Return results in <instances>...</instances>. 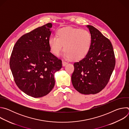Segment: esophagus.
<instances>
[{"label":"esophagus","instance_id":"1","mask_svg":"<svg viewBox=\"0 0 129 129\" xmlns=\"http://www.w3.org/2000/svg\"><path fill=\"white\" fill-rule=\"evenodd\" d=\"M68 64L67 62H66V61H62V65L63 66H65L66 65H67Z\"/></svg>","mask_w":129,"mask_h":129}]
</instances>
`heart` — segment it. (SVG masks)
I'll list each match as a JSON object with an SVG mask.
<instances>
[{"label":"heart","mask_w":129,"mask_h":129,"mask_svg":"<svg viewBox=\"0 0 129 129\" xmlns=\"http://www.w3.org/2000/svg\"><path fill=\"white\" fill-rule=\"evenodd\" d=\"M91 43V36L88 31L72 27L60 29L58 36H51L48 40L50 50L54 55L59 56L64 47L63 56L75 61L80 60L86 56Z\"/></svg>","instance_id":"heart-1"}]
</instances>
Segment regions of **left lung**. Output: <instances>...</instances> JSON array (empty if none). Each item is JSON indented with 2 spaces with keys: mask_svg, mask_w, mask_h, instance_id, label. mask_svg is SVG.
Here are the masks:
<instances>
[{
  "mask_svg": "<svg viewBox=\"0 0 129 129\" xmlns=\"http://www.w3.org/2000/svg\"><path fill=\"white\" fill-rule=\"evenodd\" d=\"M91 36L89 50L84 58L73 64L71 76L74 88L84 94H94L108 84L115 65L110 41L96 28L87 25Z\"/></svg>",
  "mask_w": 129,
  "mask_h": 129,
  "instance_id": "left-lung-1",
  "label": "left lung"
}]
</instances>
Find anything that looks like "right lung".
Returning a JSON list of instances; mask_svg holds the SVG:
<instances>
[{
  "label": "right lung",
  "mask_w": 129,
  "mask_h": 129,
  "mask_svg": "<svg viewBox=\"0 0 129 129\" xmlns=\"http://www.w3.org/2000/svg\"><path fill=\"white\" fill-rule=\"evenodd\" d=\"M51 27L48 23L21 36L10 58V66L17 86L35 98L50 92L55 84L54 73L62 66V61L50 52Z\"/></svg>",
  "instance_id": "right-lung-1"
}]
</instances>
